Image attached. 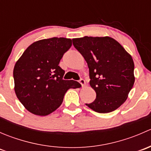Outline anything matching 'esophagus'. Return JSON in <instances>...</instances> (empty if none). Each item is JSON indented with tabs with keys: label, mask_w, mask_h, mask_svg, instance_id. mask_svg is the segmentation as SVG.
<instances>
[{
	"label": "esophagus",
	"mask_w": 151,
	"mask_h": 151,
	"mask_svg": "<svg viewBox=\"0 0 151 151\" xmlns=\"http://www.w3.org/2000/svg\"><path fill=\"white\" fill-rule=\"evenodd\" d=\"M80 83L82 85V87H85V81L84 80H83V79H81V80H80Z\"/></svg>",
	"instance_id": "34e87169"
}]
</instances>
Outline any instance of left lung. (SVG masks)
<instances>
[{
	"label": "left lung",
	"instance_id": "1",
	"mask_svg": "<svg viewBox=\"0 0 151 151\" xmlns=\"http://www.w3.org/2000/svg\"><path fill=\"white\" fill-rule=\"evenodd\" d=\"M72 41L88 63L90 85L96 93L94 101L86 105L99 113L118 109L127 99L135 81L132 55L109 36H85Z\"/></svg>",
	"mask_w": 151,
	"mask_h": 151
}]
</instances>
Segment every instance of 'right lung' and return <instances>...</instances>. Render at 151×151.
Wrapping results in <instances>:
<instances>
[{
    "instance_id": "obj_1",
    "label": "right lung",
    "mask_w": 151,
    "mask_h": 151,
    "mask_svg": "<svg viewBox=\"0 0 151 151\" xmlns=\"http://www.w3.org/2000/svg\"><path fill=\"white\" fill-rule=\"evenodd\" d=\"M71 39L53 37L30 45L14 68V91L25 109L45 116L62 104L69 88H80L74 80H63L64 70L58 66L71 47Z\"/></svg>"
}]
</instances>
